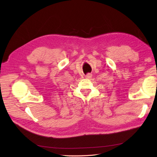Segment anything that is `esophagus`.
I'll return each instance as SVG.
<instances>
[{"label":"esophagus","mask_w":157,"mask_h":157,"mask_svg":"<svg viewBox=\"0 0 157 157\" xmlns=\"http://www.w3.org/2000/svg\"><path fill=\"white\" fill-rule=\"evenodd\" d=\"M85 77H86V78H91L92 77V75L91 73H88V74L86 75V76H85Z\"/></svg>","instance_id":"esophagus-1"}]
</instances>
